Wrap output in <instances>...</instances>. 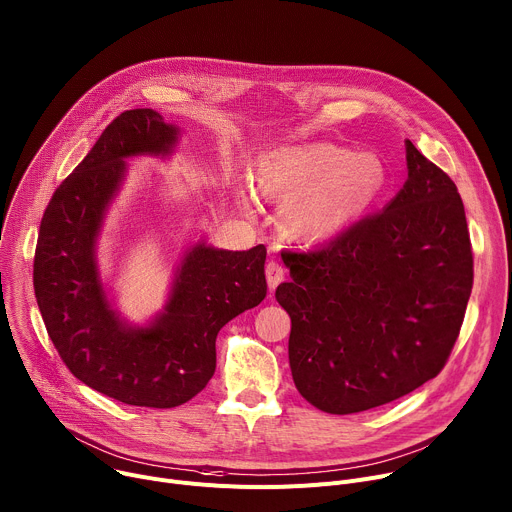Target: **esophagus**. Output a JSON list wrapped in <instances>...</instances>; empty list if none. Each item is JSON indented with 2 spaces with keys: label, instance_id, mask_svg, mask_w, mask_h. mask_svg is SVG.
Returning <instances> with one entry per match:
<instances>
[{
  "label": "esophagus",
  "instance_id": "34e87169",
  "mask_svg": "<svg viewBox=\"0 0 512 512\" xmlns=\"http://www.w3.org/2000/svg\"><path fill=\"white\" fill-rule=\"evenodd\" d=\"M285 278V268H282L278 262H268L266 264V280H268V289L270 291H274L278 285H280V280Z\"/></svg>",
  "mask_w": 512,
  "mask_h": 512
}]
</instances>
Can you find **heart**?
<instances>
[{
	"instance_id": "obj_1",
	"label": "heart",
	"mask_w": 512,
	"mask_h": 512,
	"mask_svg": "<svg viewBox=\"0 0 512 512\" xmlns=\"http://www.w3.org/2000/svg\"><path fill=\"white\" fill-rule=\"evenodd\" d=\"M386 166L372 152L352 154L317 142L280 148L258 162V189L276 199H291L282 213L297 238L321 240L364 213L386 187ZM242 209L254 207L250 183L238 185Z\"/></svg>"
}]
</instances>
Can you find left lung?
<instances>
[{"label":"left lung","mask_w":512,"mask_h":512,"mask_svg":"<svg viewBox=\"0 0 512 512\" xmlns=\"http://www.w3.org/2000/svg\"><path fill=\"white\" fill-rule=\"evenodd\" d=\"M409 177L378 213L311 252H282L291 280L297 390L319 411L350 415L435 378L456 344L474 260L458 187L405 140Z\"/></svg>","instance_id":"1"}]
</instances>
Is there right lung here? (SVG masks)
Returning a JSON list of instances; mask_svg holds the SVG:
<instances>
[{"label":"right lung","mask_w":512,"mask_h":512,"mask_svg":"<svg viewBox=\"0 0 512 512\" xmlns=\"http://www.w3.org/2000/svg\"><path fill=\"white\" fill-rule=\"evenodd\" d=\"M181 128L148 107L113 120L54 191L34 256V293L46 331L67 368L93 390L134 407L173 409L191 401L215 372L219 329L266 297L262 244L221 250L205 240L183 254L164 307L128 323L101 280L97 240L128 160L168 158Z\"/></svg>","instance_id":"right-lung-1"}]
</instances>
